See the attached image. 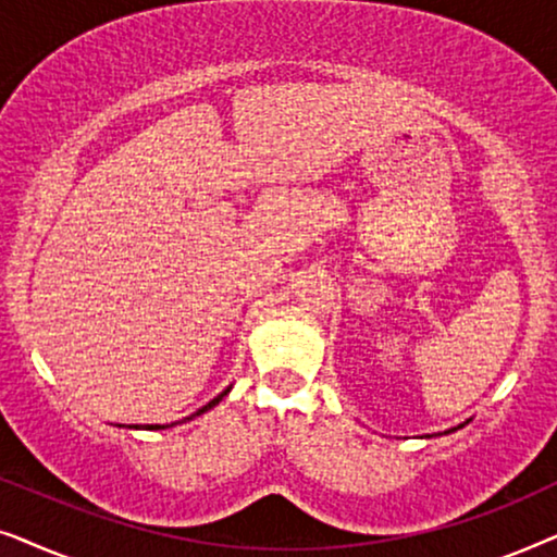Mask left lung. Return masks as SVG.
<instances>
[{
	"label": "left lung",
	"instance_id": "left-lung-1",
	"mask_svg": "<svg viewBox=\"0 0 557 557\" xmlns=\"http://www.w3.org/2000/svg\"><path fill=\"white\" fill-rule=\"evenodd\" d=\"M469 421H471V418H469ZM469 421H463V423H459V425H456V429H463V425H467ZM456 429H448V431H444V433H451V431H456Z\"/></svg>",
	"mask_w": 557,
	"mask_h": 557
}]
</instances>
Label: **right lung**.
<instances>
[{"mask_svg": "<svg viewBox=\"0 0 557 557\" xmlns=\"http://www.w3.org/2000/svg\"><path fill=\"white\" fill-rule=\"evenodd\" d=\"M227 393H231V387H225V391H223V393H220V395H218V398H212V400L208 403V406H202L200 410H195V413H193V416L182 418V421H177V423H187V421H193V418H197V416L208 413V410H210V408H215V406H218V403H220V400H223ZM177 423H164V425H159V423H151V425H128V429H147V431H162V429H172V425H177Z\"/></svg>", "mask_w": 557, "mask_h": 557, "instance_id": "add662e5", "label": "right lung"}]
</instances>
